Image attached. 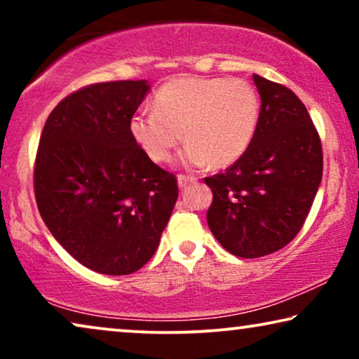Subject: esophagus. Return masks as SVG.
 <instances>
[{
	"label": "esophagus",
	"instance_id": "1",
	"mask_svg": "<svg viewBox=\"0 0 359 359\" xmlns=\"http://www.w3.org/2000/svg\"><path fill=\"white\" fill-rule=\"evenodd\" d=\"M194 181H196L194 176H186V175L178 176V186H180V188H184V186L194 183Z\"/></svg>",
	"mask_w": 359,
	"mask_h": 359
}]
</instances>
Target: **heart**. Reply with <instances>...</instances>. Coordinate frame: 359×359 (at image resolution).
I'll return each instance as SVG.
<instances>
[{"label":"heart","instance_id":"1","mask_svg":"<svg viewBox=\"0 0 359 359\" xmlns=\"http://www.w3.org/2000/svg\"><path fill=\"white\" fill-rule=\"evenodd\" d=\"M154 111L132 116L130 132L155 163H166L181 142L189 166L232 165L258 130L262 102L255 88L232 78L181 76L158 88Z\"/></svg>","mask_w":359,"mask_h":359}]
</instances>
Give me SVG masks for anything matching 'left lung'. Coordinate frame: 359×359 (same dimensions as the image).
Wrapping results in <instances>:
<instances>
[{
  "label": "left lung",
  "instance_id": "left-lung-1",
  "mask_svg": "<svg viewBox=\"0 0 359 359\" xmlns=\"http://www.w3.org/2000/svg\"><path fill=\"white\" fill-rule=\"evenodd\" d=\"M253 81L262 97L253 142L224 173L204 178L212 189L210 232L240 258L274 253L296 237L323 170L320 137L302 101L279 83Z\"/></svg>",
  "mask_w": 359,
  "mask_h": 359
}]
</instances>
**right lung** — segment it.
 Returning <instances> with one entry per match:
<instances>
[{"mask_svg":"<svg viewBox=\"0 0 359 359\" xmlns=\"http://www.w3.org/2000/svg\"><path fill=\"white\" fill-rule=\"evenodd\" d=\"M145 80L85 86L53 107L34 165L47 229L83 266L121 276L154 257L178 199L176 176L149 158L130 119Z\"/></svg>","mask_w":359,"mask_h":359,"instance_id":"add662e5","label":"right lung"}]
</instances>
